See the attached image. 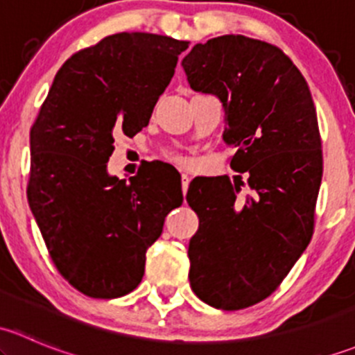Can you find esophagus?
<instances>
[{
    "label": "esophagus",
    "instance_id": "esophagus-1",
    "mask_svg": "<svg viewBox=\"0 0 355 355\" xmlns=\"http://www.w3.org/2000/svg\"><path fill=\"white\" fill-rule=\"evenodd\" d=\"M189 184H191V177H189L187 173H182V192H184V196L185 192H187Z\"/></svg>",
    "mask_w": 355,
    "mask_h": 355
}]
</instances>
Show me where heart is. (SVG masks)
<instances>
[{"label": "heart", "instance_id": "b5f03b06", "mask_svg": "<svg viewBox=\"0 0 355 355\" xmlns=\"http://www.w3.org/2000/svg\"><path fill=\"white\" fill-rule=\"evenodd\" d=\"M170 159L173 161V163H177V164H185V157L184 156L175 155V156H170Z\"/></svg>", "mask_w": 355, "mask_h": 355}]
</instances>
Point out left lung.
I'll return each instance as SVG.
<instances>
[{
  "mask_svg": "<svg viewBox=\"0 0 355 355\" xmlns=\"http://www.w3.org/2000/svg\"><path fill=\"white\" fill-rule=\"evenodd\" d=\"M182 67L194 91L221 99L223 141L237 148L230 166L247 175L189 185L199 216L189 244L191 287L216 309H245L280 287L313 237L323 177L316 108L299 68L259 39H209Z\"/></svg>",
  "mask_w": 355,
  "mask_h": 355,
  "instance_id": "1",
  "label": "left lung"
}]
</instances>
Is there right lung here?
Instances as JSON below:
<instances>
[{"label": "right lung", "mask_w": 355, "mask_h": 355, "mask_svg": "<svg viewBox=\"0 0 355 355\" xmlns=\"http://www.w3.org/2000/svg\"><path fill=\"white\" fill-rule=\"evenodd\" d=\"M187 41L120 32L68 58L31 127L27 199L56 270L87 297L114 299L144 277L146 250L184 200L149 166L110 177L114 137L148 127Z\"/></svg>", "instance_id": "right-lung-1"}]
</instances>
